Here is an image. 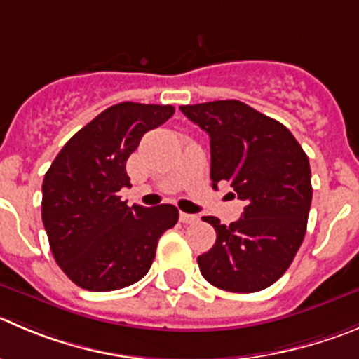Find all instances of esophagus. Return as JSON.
Instances as JSON below:
<instances>
[{
	"mask_svg": "<svg viewBox=\"0 0 359 359\" xmlns=\"http://www.w3.org/2000/svg\"><path fill=\"white\" fill-rule=\"evenodd\" d=\"M180 221H182L184 225H191V223H196V221H198V216H196V214L180 212Z\"/></svg>",
	"mask_w": 359,
	"mask_h": 359,
	"instance_id": "1",
	"label": "esophagus"
}]
</instances>
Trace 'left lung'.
Here are the masks:
<instances>
[{
  "label": "left lung",
  "mask_w": 359,
  "mask_h": 359,
  "mask_svg": "<svg viewBox=\"0 0 359 359\" xmlns=\"http://www.w3.org/2000/svg\"><path fill=\"white\" fill-rule=\"evenodd\" d=\"M180 111L209 134L212 187L226 180L246 202L229 226L203 217L216 230V243L198 257L200 273L229 292L267 289L289 269L306 233L308 156L283 123L241 100L180 106Z\"/></svg>",
  "instance_id": "left-lung-1"
}]
</instances>
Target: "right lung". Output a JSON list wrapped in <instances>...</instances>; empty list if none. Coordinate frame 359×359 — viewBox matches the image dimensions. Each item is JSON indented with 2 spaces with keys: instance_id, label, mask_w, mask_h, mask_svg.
I'll return each mask as SVG.
<instances>
[{
  "instance_id": "1",
  "label": "right lung",
  "mask_w": 359,
  "mask_h": 359,
  "mask_svg": "<svg viewBox=\"0 0 359 359\" xmlns=\"http://www.w3.org/2000/svg\"><path fill=\"white\" fill-rule=\"evenodd\" d=\"M173 106L120 102L74 134L42 184V221L56 264L92 292L123 289L149 273L159 237L179 221L177 207H127L126 163Z\"/></svg>"
}]
</instances>
